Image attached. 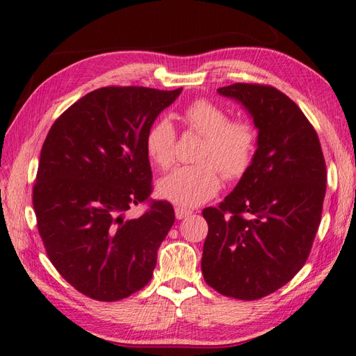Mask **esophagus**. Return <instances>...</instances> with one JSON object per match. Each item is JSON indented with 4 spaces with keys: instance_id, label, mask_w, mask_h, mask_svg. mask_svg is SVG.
<instances>
[{
    "instance_id": "esophagus-1",
    "label": "esophagus",
    "mask_w": 356,
    "mask_h": 356,
    "mask_svg": "<svg viewBox=\"0 0 356 356\" xmlns=\"http://www.w3.org/2000/svg\"><path fill=\"white\" fill-rule=\"evenodd\" d=\"M188 215H192L191 210L183 209V207H177V209H175V216H177V219H184V218H187Z\"/></svg>"
}]
</instances>
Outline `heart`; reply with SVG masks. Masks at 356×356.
I'll use <instances>...</instances> for the list:
<instances>
[{"instance_id": "heart-1", "label": "heart", "mask_w": 356, "mask_h": 356, "mask_svg": "<svg viewBox=\"0 0 356 356\" xmlns=\"http://www.w3.org/2000/svg\"><path fill=\"white\" fill-rule=\"evenodd\" d=\"M186 120L204 137L200 164L183 165L158 183V195L179 207H196L218 193L220 174L225 179H239L248 170L256 146V132L245 120H230L224 108L207 99L192 102L186 108ZM149 158L161 169L175 160L177 132L168 118L149 126L145 140Z\"/></svg>"}]
</instances>
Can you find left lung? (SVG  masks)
Masks as SVG:
<instances>
[{"instance_id": "obj_1", "label": "left lung", "mask_w": 356, "mask_h": 356, "mask_svg": "<svg viewBox=\"0 0 356 356\" xmlns=\"http://www.w3.org/2000/svg\"><path fill=\"white\" fill-rule=\"evenodd\" d=\"M243 105L257 128L248 170L219 207H207L201 270L219 294L257 300L302 270L321 220L326 163L314 126L270 85L219 88Z\"/></svg>"}]
</instances>
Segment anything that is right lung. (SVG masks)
I'll list each match as a JSON object with an SVG mask.
<instances>
[{
	"mask_svg": "<svg viewBox=\"0 0 356 356\" xmlns=\"http://www.w3.org/2000/svg\"><path fill=\"white\" fill-rule=\"evenodd\" d=\"M183 88L105 86L53 123L39 156L33 209L50 262L71 286L99 302L145 288L156 251L175 222L168 201L149 200L146 132Z\"/></svg>",
	"mask_w": 356,
	"mask_h": 356,
	"instance_id": "1",
	"label": "right lung"
}]
</instances>
